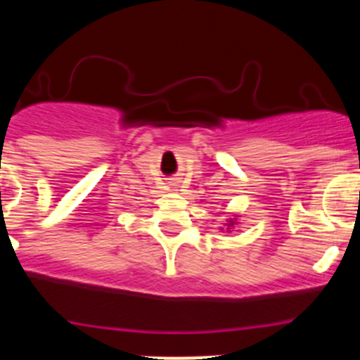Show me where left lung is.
<instances>
[{
    "instance_id": "1",
    "label": "left lung",
    "mask_w": 360,
    "mask_h": 360,
    "mask_svg": "<svg viewBox=\"0 0 360 360\" xmlns=\"http://www.w3.org/2000/svg\"><path fill=\"white\" fill-rule=\"evenodd\" d=\"M234 224H238V221H236V218H234V219H227V224H225V225H227V232H229V229H232V227H234Z\"/></svg>"
}]
</instances>
